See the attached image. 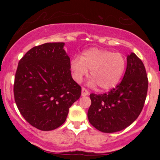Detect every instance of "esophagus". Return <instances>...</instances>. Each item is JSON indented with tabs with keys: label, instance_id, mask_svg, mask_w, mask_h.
I'll return each instance as SVG.
<instances>
[{
	"label": "esophagus",
	"instance_id": "esophagus-1",
	"mask_svg": "<svg viewBox=\"0 0 160 160\" xmlns=\"http://www.w3.org/2000/svg\"><path fill=\"white\" fill-rule=\"evenodd\" d=\"M82 96H85V95H89V91L87 90V89H86V88H84V87H82Z\"/></svg>",
	"mask_w": 160,
	"mask_h": 160
}]
</instances>
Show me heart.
I'll return each mask as SVG.
<instances>
[{"label": "heart", "instance_id": "1", "mask_svg": "<svg viewBox=\"0 0 160 160\" xmlns=\"http://www.w3.org/2000/svg\"><path fill=\"white\" fill-rule=\"evenodd\" d=\"M126 67L125 57L119 52L106 49L91 48L82 54L80 58L71 61V68L76 81L80 82L91 70L90 84L96 83L102 90H109L117 86Z\"/></svg>", "mask_w": 160, "mask_h": 160}]
</instances>
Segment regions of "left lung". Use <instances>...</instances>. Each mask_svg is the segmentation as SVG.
Wrapping results in <instances>:
<instances>
[{"mask_svg":"<svg viewBox=\"0 0 160 160\" xmlns=\"http://www.w3.org/2000/svg\"><path fill=\"white\" fill-rule=\"evenodd\" d=\"M148 78L140 58L132 52L122 80L103 94L89 95L88 119L92 126L105 133L121 131L140 115L146 100Z\"/></svg>","mask_w":160,"mask_h":160,"instance_id":"left-lung-1","label":"left lung"}]
</instances>
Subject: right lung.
<instances>
[{"label": "right lung", "instance_id": "1", "mask_svg": "<svg viewBox=\"0 0 160 160\" xmlns=\"http://www.w3.org/2000/svg\"><path fill=\"white\" fill-rule=\"evenodd\" d=\"M64 43L33 47L18 64L14 98L22 116L32 126L50 131L62 126L69 108L81 95L71 74V61Z\"/></svg>", "mask_w": 160, "mask_h": 160}]
</instances>
